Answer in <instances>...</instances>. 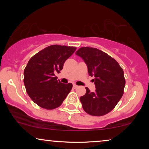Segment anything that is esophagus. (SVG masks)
<instances>
[{"label":"esophagus","mask_w":149,"mask_h":149,"mask_svg":"<svg viewBox=\"0 0 149 149\" xmlns=\"http://www.w3.org/2000/svg\"><path fill=\"white\" fill-rule=\"evenodd\" d=\"M77 87H78V85H77L76 84H73V88L76 89Z\"/></svg>","instance_id":"1"}]
</instances>
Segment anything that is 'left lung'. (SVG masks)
I'll return each instance as SVG.
<instances>
[{
    "instance_id": "1",
    "label": "left lung",
    "mask_w": 149,
    "mask_h": 149,
    "mask_svg": "<svg viewBox=\"0 0 149 149\" xmlns=\"http://www.w3.org/2000/svg\"><path fill=\"white\" fill-rule=\"evenodd\" d=\"M83 58L88 68L89 75L94 77L95 91L80 97L83 109L93 116H103L113 110L124 92L125 79L123 68L115 59L96 48L83 47L76 52Z\"/></svg>"
}]
</instances>
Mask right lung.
Listing matches in <instances>:
<instances>
[{
  "instance_id": "obj_1",
  "label": "right lung",
  "mask_w": 149,
  "mask_h": 149,
  "mask_svg": "<svg viewBox=\"0 0 149 149\" xmlns=\"http://www.w3.org/2000/svg\"><path fill=\"white\" fill-rule=\"evenodd\" d=\"M76 49L54 45L40 51L28 61L24 71V85L32 100L40 107L56 109L70 93L72 83H62L55 73L60 72L65 61Z\"/></svg>"
}]
</instances>
